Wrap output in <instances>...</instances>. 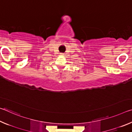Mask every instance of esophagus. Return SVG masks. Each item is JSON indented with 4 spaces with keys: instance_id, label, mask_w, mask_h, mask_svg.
Instances as JSON below:
<instances>
[{
    "instance_id": "esophagus-1",
    "label": "esophagus",
    "mask_w": 132,
    "mask_h": 132,
    "mask_svg": "<svg viewBox=\"0 0 132 132\" xmlns=\"http://www.w3.org/2000/svg\"><path fill=\"white\" fill-rule=\"evenodd\" d=\"M61 54H62V55H63V54H62V53H61Z\"/></svg>"
}]
</instances>
